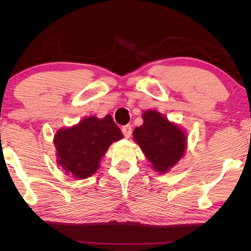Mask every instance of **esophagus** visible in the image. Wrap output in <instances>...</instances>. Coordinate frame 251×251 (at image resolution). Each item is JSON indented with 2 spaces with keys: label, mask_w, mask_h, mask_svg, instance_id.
Listing matches in <instances>:
<instances>
[{
  "label": "esophagus",
  "mask_w": 251,
  "mask_h": 251,
  "mask_svg": "<svg viewBox=\"0 0 251 251\" xmlns=\"http://www.w3.org/2000/svg\"><path fill=\"white\" fill-rule=\"evenodd\" d=\"M122 131H123V134H124L126 138H129L130 135H131V126L129 124L123 126Z\"/></svg>",
  "instance_id": "obj_1"
}]
</instances>
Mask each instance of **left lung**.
Masks as SVG:
<instances>
[{"mask_svg": "<svg viewBox=\"0 0 251 251\" xmlns=\"http://www.w3.org/2000/svg\"><path fill=\"white\" fill-rule=\"evenodd\" d=\"M142 117L144 123L134 129L133 139L156 172L167 173L185 155L187 133L157 110L147 109Z\"/></svg>", "mask_w": 251, "mask_h": 251, "instance_id": "obj_1", "label": "left lung"}]
</instances>
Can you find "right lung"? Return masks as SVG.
<instances>
[{
    "mask_svg": "<svg viewBox=\"0 0 251 251\" xmlns=\"http://www.w3.org/2000/svg\"><path fill=\"white\" fill-rule=\"evenodd\" d=\"M123 134L113 117L90 116L71 127L59 128L54 135L56 163L65 174L85 179L99 171L101 157Z\"/></svg>",
    "mask_w": 251,
    "mask_h": 251,
    "instance_id": "1",
    "label": "right lung"
}]
</instances>
